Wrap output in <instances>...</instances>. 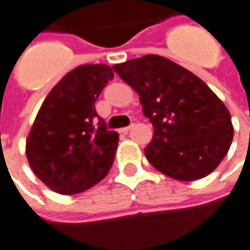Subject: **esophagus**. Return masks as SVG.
<instances>
[{
    "label": "esophagus",
    "mask_w": 250,
    "mask_h": 250,
    "mask_svg": "<svg viewBox=\"0 0 250 250\" xmlns=\"http://www.w3.org/2000/svg\"><path fill=\"white\" fill-rule=\"evenodd\" d=\"M134 125H128V127H123V128H120V132H123V134H125V132H128V131L131 130V127H132Z\"/></svg>",
    "instance_id": "34e87169"
}]
</instances>
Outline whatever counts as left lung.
Returning <instances> with one entry per match:
<instances>
[{"label":"left lung","instance_id":"1","mask_svg":"<svg viewBox=\"0 0 250 250\" xmlns=\"http://www.w3.org/2000/svg\"><path fill=\"white\" fill-rule=\"evenodd\" d=\"M134 88L154 135L145 148L158 171L197 181L214 171L229 151L233 125L220 98L193 72L158 55L112 66Z\"/></svg>","mask_w":250,"mask_h":250}]
</instances>
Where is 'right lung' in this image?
<instances>
[{
	"mask_svg": "<svg viewBox=\"0 0 250 250\" xmlns=\"http://www.w3.org/2000/svg\"><path fill=\"white\" fill-rule=\"evenodd\" d=\"M112 79L114 72L105 64L79 65L41 104L25 152L33 173L53 191L83 193L108 174L119 134L107 130L95 102Z\"/></svg>",
	"mask_w": 250,
	"mask_h": 250,
	"instance_id": "right-lung-1",
	"label": "right lung"
}]
</instances>
